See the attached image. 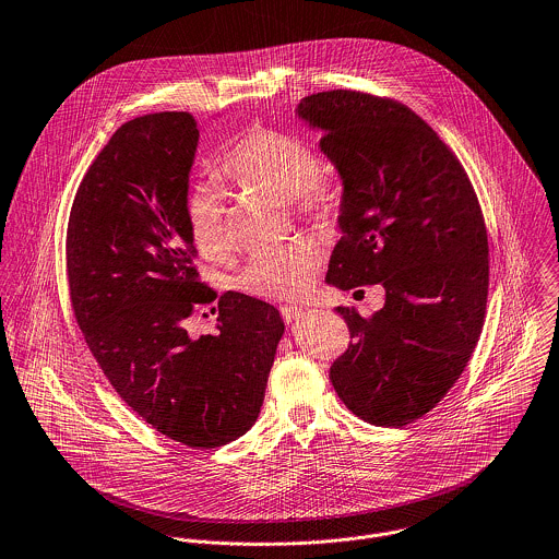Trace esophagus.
I'll use <instances>...</instances> for the list:
<instances>
[{"label": "esophagus", "instance_id": "1", "mask_svg": "<svg viewBox=\"0 0 559 559\" xmlns=\"http://www.w3.org/2000/svg\"><path fill=\"white\" fill-rule=\"evenodd\" d=\"M302 313H305V311H302L300 307H281V316H283V320H285L287 324L296 322Z\"/></svg>", "mask_w": 559, "mask_h": 559}]
</instances>
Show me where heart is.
Instances as JSON below:
<instances>
[{"instance_id":"1","label":"heart","mask_w":559,"mask_h":559,"mask_svg":"<svg viewBox=\"0 0 559 559\" xmlns=\"http://www.w3.org/2000/svg\"><path fill=\"white\" fill-rule=\"evenodd\" d=\"M217 169L239 187L287 200L300 215H331L342 202L337 174L316 158L302 136L292 132L252 126L228 145ZM187 226L206 259L219 261L228 254L224 202L213 187H200L189 195ZM322 261V248L309 239L267 246L250 259L241 287L267 300H296L313 287Z\"/></svg>"}]
</instances>
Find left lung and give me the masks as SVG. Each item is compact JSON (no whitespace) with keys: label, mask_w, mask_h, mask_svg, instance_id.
I'll return each mask as SVG.
<instances>
[{"label":"left lung","mask_w":559,"mask_h":559,"mask_svg":"<svg viewBox=\"0 0 559 559\" xmlns=\"http://www.w3.org/2000/svg\"><path fill=\"white\" fill-rule=\"evenodd\" d=\"M342 176V239L326 283L383 285L370 318L337 307L353 342L333 361L342 403L377 427L429 414L464 372L484 329L488 230L473 182L438 132L401 102L361 91L302 97Z\"/></svg>","instance_id":"left-lung-1"}]
</instances>
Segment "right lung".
I'll use <instances>...</instances> for the list:
<instances>
[{
    "instance_id": "add662e5",
    "label": "right lung",
    "mask_w": 559,
    "mask_h": 559,
    "mask_svg": "<svg viewBox=\"0 0 559 559\" xmlns=\"http://www.w3.org/2000/svg\"><path fill=\"white\" fill-rule=\"evenodd\" d=\"M200 132L189 112L126 121L86 169L67 228L75 322L102 372L152 429L189 449L241 438L259 418L278 309L200 281L187 226ZM218 300V333L191 338L186 320Z\"/></svg>"
}]
</instances>
